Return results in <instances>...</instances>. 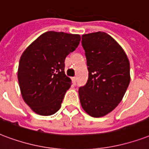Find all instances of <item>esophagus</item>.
Here are the masks:
<instances>
[{"label": "esophagus", "instance_id": "1", "mask_svg": "<svg viewBox=\"0 0 149 149\" xmlns=\"http://www.w3.org/2000/svg\"><path fill=\"white\" fill-rule=\"evenodd\" d=\"M72 83H73V84H76V82H77V78H76V77H72Z\"/></svg>", "mask_w": 149, "mask_h": 149}]
</instances>
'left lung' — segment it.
Instances as JSON below:
<instances>
[{
  "label": "left lung",
  "instance_id": "obj_1",
  "mask_svg": "<svg viewBox=\"0 0 149 149\" xmlns=\"http://www.w3.org/2000/svg\"><path fill=\"white\" fill-rule=\"evenodd\" d=\"M88 79L79 87L83 109L92 117L105 116L122 101L130 81V62L124 50L105 32L84 34Z\"/></svg>",
  "mask_w": 149,
  "mask_h": 149
}]
</instances>
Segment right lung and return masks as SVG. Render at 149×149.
<instances>
[{"instance_id":"1","label":"right lung","mask_w":149,"mask_h":149,"mask_svg":"<svg viewBox=\"0 0 149 149\" xmlns=\"http://www.w3.org/2000/svg\"><path fill=\"white\" fill-rule=\"evenodd\" d=\"M79 34L47 31L22 54L18 80L22 99L35 113L51 116L61 108L71 79L65 74V59L76 50Z\"/></svg>"}]
</instances>
